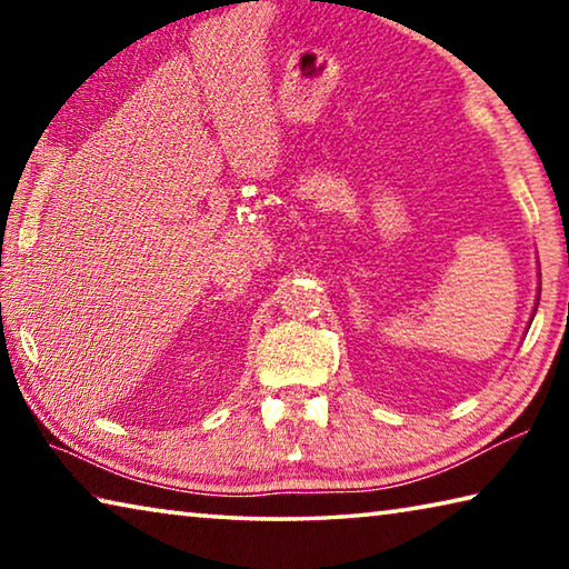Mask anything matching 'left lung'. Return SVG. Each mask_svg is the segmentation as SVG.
Returning a JSON list of instances; mask_svg holds the SVG:
<instances>
[{
	"label": "left lung",
	"mask_w": 569,
	"mask_h": 569,
	"mask_svg": "<svg viewBox=\"0 0 569 569\" xmlns=\"http://www.w3.org/2000/svg\"><path fill=\"white\" fill-rule=\"evenodd\" d=\"M535 311H537V306H535ZM532 319H535V313H532Z\"/></svg>",
	"instance_id": "8db88e82"
}]
</instances>
